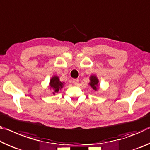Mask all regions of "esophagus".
<instances>
[{"label": "esophagus", "instance_id": "1", "mask_svg": "<svg viewBox=\"0 0 150 150\" xmlns=\"http://www.w3.org/2000/svg\"><path fill=\"white\" fill-rule=\"evenodd\" d=\"M73 85H77L79 83V79H75L73 80Z\"/></svg>", "mask_w": 150, "mask_h": 150}]
</instances>
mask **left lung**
<instances>
[{
    "mask_svg": "<svg viewBox=\"0 0 150 150\" xmlns=\"http://www.w3.org/2000/svg\"><path fill=\"white\" fill-rule=\"evenodd\" d=\"M98 84H99V81H98V78L96 77V75H91L90 76V82L88 85L90 87L93 88V90L97 91L98 88Z\"/></svg>",
    "mask_w": 150,
    "mask_h": 150,
    "instance_id": "8db88e82",
    "label": "left lung"
}]
</instances>
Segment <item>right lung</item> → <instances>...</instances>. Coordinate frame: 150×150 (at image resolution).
Wrapping results in <instances>:
<instances>
[{
	"instance_id": "obj_1",
	"label": "right lung",
	"mask_w": 150,
	"mask_h": 150,
	"mask_svg": "<svg viewBox=\"0 0 150 150\" xmlns=\"http://www.w3.org/2000/svg\"><path fill=\"white\" fill-rule=\"evenodd\" d=\"M65 83L61 82L59 77L56 75H54L52 77L50 81L49 87L50 89L52 91V93L55 95V93H57L59 90H61L64 86Z\"/></svg>"
}]
</instances>
